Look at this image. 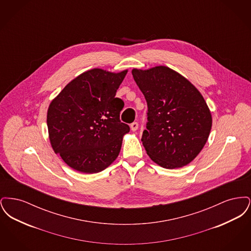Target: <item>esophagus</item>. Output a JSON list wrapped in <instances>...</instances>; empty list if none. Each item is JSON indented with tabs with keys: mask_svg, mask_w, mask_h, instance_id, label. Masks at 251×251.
Masks as SVG:
<instances>
[{
	"mask_svg": "<svg viewBox=\"0 0 251 251\" xmlns=\"http://www.w3.org/2000/svg\"><path fill=\"white\" fill-rule=\"evenodd\" d=\"M131 131H135L138 129V123L137 122H132L131 124Z\"/></svg>",
	"mask_w": 251,
	"mask_h": 251,
	"instance_id": "obj_1",
	"label": "esophagus"
}]
</instances>
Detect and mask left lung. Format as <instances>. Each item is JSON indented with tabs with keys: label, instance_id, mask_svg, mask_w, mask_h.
<instances>
[{
	"label": "left lung",
	"instance_id": "1",
	"mask_svg": "<svg viewBox=\"0 0 251 251\" xmlns=\"http://www.w3.org/2000/svg\"><path fill=\"white\" fill-rule=\"evenodd\" d=\"M131 74L148 104L141 141L147 154L168 169L184 167L207 142L212 115L201 92L182 75L165 67L133 69Z\"/></svg>",
	"mask_w": 251,
	"mask_h": 251
}]
</instances>
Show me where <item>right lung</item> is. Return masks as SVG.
Instances as JSON below:
<instances>
[{"mask_svg":"<svg viewBox=\"0 0 251 251\" xmlns=\"http://www.w3.org/2000/svg\"><path fill=\"white\" fill-rule=\"evenodd\" d=\"M127 72L87 71L51 100L47 113L50 142L69 167L98 173L120 154L130 127L120 121L124 102L116 93Z\"/></svg>","mask_w":251,"mask_h":251,"instance_id":"add662e5","label":"right lung"}]
</instances>
